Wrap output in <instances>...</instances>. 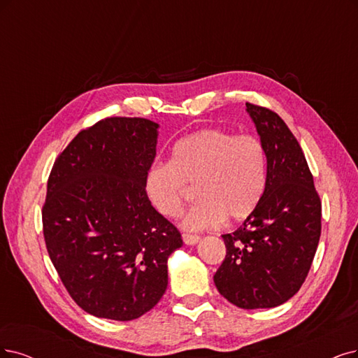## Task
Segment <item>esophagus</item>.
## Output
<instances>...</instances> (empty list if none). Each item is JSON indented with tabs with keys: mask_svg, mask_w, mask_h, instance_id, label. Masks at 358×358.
Segmentation results:
<instances>
[{
	"mask_svg": "<svg viewBox=\"0 0 358 358\" xmlns=\"http://www.w3.org/2000/svg\"><path fill=\"white\" fill-rule=\"evenodd\" d=\"M199 241H201V237L197 236V234H189V233H184L182 234V242L186 243V245L192 246V245H196Z\"/></svg>",
	"mask_w": 358,
	"mask_h": 358,
	"instance_id": "obj_1",
	"label": "esophagus"
}]
</instances>
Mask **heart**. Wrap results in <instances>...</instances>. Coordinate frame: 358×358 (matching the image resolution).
Returning a JSON list of instances; mask_svg holds the SVG:
<instances>
[{"mask_svg": "<svg viewBox=\"0 0 358 358\" xmlns=\"http://www.w3.org/2000/svg\"><path fill=\"white\" fill-rule=\"evenodd\" d=\"M187 184L201 199L181 218L186 230L215 227L227 217L239 221L254 213L267 184V156L262 143L249 134L234 136L217 128L181 138L171 161L155 164L145 176V192L157 213L180 214Z\"/></svg>", "mask_w": 358, "mask_h": 358, "instance_id": "obj_1", "label": "heart"}]
</instances>
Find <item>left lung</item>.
Here are the masks:
<instances>
[{"instance_id": "obj_1", "label": "left lung", "mask_w": 358, "mask_h": 358, "mask_svg": "<svg viewBox=\"0 0 358 358\" xmlns=\"http://www.w3.org/2000/svg\"><path fill=\"white\" fill-rule=\"evenodd\" d=\"M267 156V184L257 209L222 234L226 258L214 275L218 292L245 310L292 298L313 264L322 233V202L299 143L283 119L246 103Z\"/></svg>"}]
</instances>
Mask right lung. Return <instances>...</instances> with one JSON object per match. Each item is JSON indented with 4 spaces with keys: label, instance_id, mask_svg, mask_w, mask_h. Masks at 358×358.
<instances>
[{
    "label": "right lung",
    "instance_id": "add662e5",
    "mask_svg": "<svg viewBox=\"0 0 358 358\" xmlns=\"http://www.w3.org/2000/svg\"><path fill=\"white\" fill-rule=\"evenodd\" d=\"M157 129L144 117H106L79 132L50 172V259L72 299L100 319L128 322L152 310L168 286V258L182 246L145 193Z\"/></svg>",
    "mask_w": 358,
    "mask_h": 358
}]
</instances>
